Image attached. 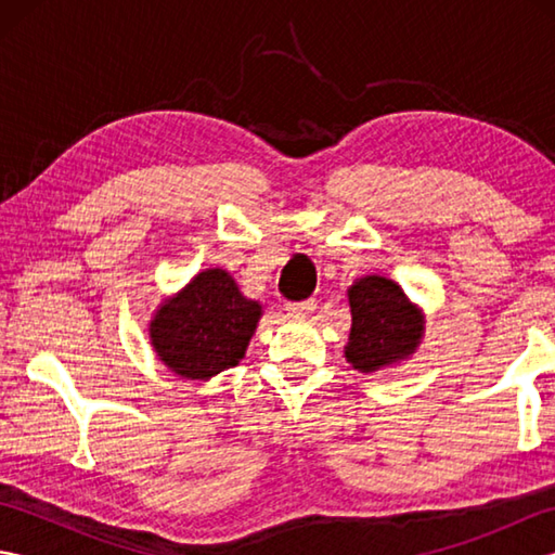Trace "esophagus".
I'll return each mask as SVG.
<instances>
[{
	"label": "esophagus",
	"mask_w": 555,
	"mask_h": 555,
	"mask_svg": "<svg viewBox=\"0 0 555 555\" xmlns=\"http://www.w3.org/2000/svg\"><path fill=\"white\" fill-rule=\"evenodd\" d=\"M317 310V302L310 300H302V302H286V314L288 317H308Z\"/></svg>",
	"instance_id": "esophagus-1"
}]
</instances>
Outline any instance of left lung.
<instances>
[{"label":"left lung","mask_w":555,"mask_h":555,"mask_svg":"<svg viewBox=\"0 0 555 555\" xmlns=\"http://www.w3.org/2000/svg\"><path fill=\"white\" fill-rule=\"evenodd\" d=\"M352 326L346 360L358 372H376L410 358L424 336V317L396 281L362 276L348 288Z\"/></svg>","instance_id":"obj_1"}]
</instances>
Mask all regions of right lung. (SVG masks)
<instances>
[{"label":"right lung","instance_id":"obj_1","mask_svg":"<svg viewBox=\"0 0 555 555\" xmlns=\"http://www.w3.org/2000/svg\"><path fill=\"white\" fill-rule=\"evenodd\" d=\"M259 317L262 305L247 300L229 271L207 269L159 305L150 340L173 374L209 379L243 360Z\"/></svg>","mask_w":555,"mask_h":555}]
</instances>
